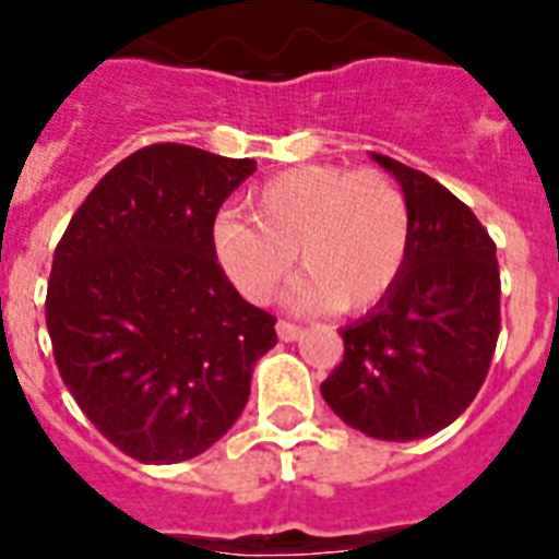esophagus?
<instances>
[{"instance_id": "34e87169", "label": "esophagus", "mask_w": 559, "mask_h": 559, "mask_svg": "<svg viewBox=\"0 0 559 559\" xmlns=\"http://www.w3.org/2000/svg\"><path fill=\"white\" fill-rule=\"evenodd\" d=\"M278 336L284 340V343H293V340H298L301 336V325H296V322H289V319H281L278 322Z\"/></svg>"}]
</instances>
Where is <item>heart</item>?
<instances>
[{
	"instance_id": "obj_1",
	"label": "heart",
	"mask_w": 559,
	"mask_h": 559,
	"mask_svg": "<svg viewBox=\"0 0 559 559\" xmlns=\"http://www.w3.org/2000/svg\"><path fill=\"white\" fill-rule=\"evenodd\" d=\"M216 254L242 296L266 301L293 263L301 305L366 310L402 278L413 242L407 193L378 166L308 164L263 181L251 216H223Z\"/></svg>"
}]
</instances>
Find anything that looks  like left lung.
Listing matches in <instances>:
<instances>
[{"instance_id": "8db88e82", "label": "left lung", "mask_w": 559, "mask_h": 559, "mask_svg": "<svg viewBox=\"0 0 559 559\" xmlns=\"http://www.w3.org/2000/svg\"><path fill=\"white\" fill-rule=\"evenodd\" d=\"M407 193L413 242L402 278L343 328V360L322 381L340 419L374 440H421L457 419L484 386L501 331L496 242L457 195L374 155Z\"/></svg>"}]
</instances>
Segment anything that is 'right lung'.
Segmentation results:
<instances>
[{"label": "right lung", "mask_w": 559, "mask_h": 559, "mask_svg": "<svg viewBox=\"0 0 559 559\" xmlns=\"http://www.w3.org/2000/svg\"><path fill=\"white\" fill-rule=\"evenodd\" d=\"M251 157L155 143L119 160L72 213L52 258L46 328L81 413L140 463L211 449L251 393L275 317L234 289L213 223Z\"/></svg>", "instance_id": "obj_1"}]
</instances>
